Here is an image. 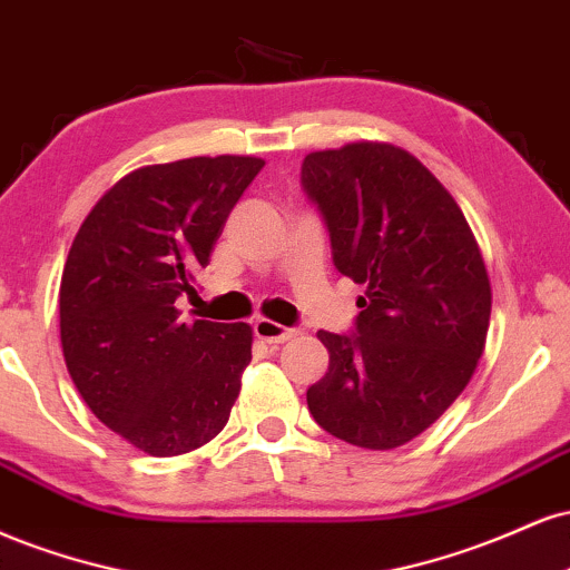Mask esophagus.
Returning a JSON list of instances; mask_svg holds the SVG:
<instances>
[{
    "label": "esophagus",
    "instance_id": "esophagus-1",
    "mask_svg": "<svg viewBox=\"0 0 570 570\" xmlns=\"http://www.w3.org/2000/svg\"><path fill=\"white\" fill-rule=\"evenodd\" d=\"M253 333H256L261 341H266V344H285V341L298 336L296 327H285L279 323H272V320H256V323H253Z\"/></svg>",
    "mask_w": 570,
    "mask_h": 570
}]
</instances>
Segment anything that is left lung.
Segmentation results:
<instances>
[{
	"instance_id": "left-lung-1",
	"label": "left lung",
	"mask_w": 570,
	"mask_h": 570,
	"mask_svg": "<svg viewBox=\"0 0 570 570\" xmlns=\"http://www.w3.org/2000/svg\"><path fill=\"white\" fill-rule=\"evenodd\" d=\"M301 186L336 269L365 285L352 333H317L331 365L306 405L346 443L405 445L464 392L485 350L491 283L480 247L456 199L397 146L306 154Z\"/></svg>"
}]
</instances>
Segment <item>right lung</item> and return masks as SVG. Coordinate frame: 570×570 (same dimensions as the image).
I'll return each instance as SVG.
<instances>
[{
  "label": "right lung",
  "instance_id": "add662e5",
  "mask_svg": "<svg viewBox=\"0 0 570 570\" xmlns=\"http://www.w3.org/2000/svg\"><path fill=\"white\" fill-rule=\"evenodd\" d=\"M256 157L149 165L111 186L79 226L60 277V344L90 411L149 456L210 443L250 363V325L180 320Z\"/></svg>",
  "mask_w": 570,
  "mask_h": 570
}]
</instances>
